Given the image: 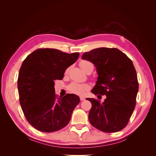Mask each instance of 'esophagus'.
<instances>
[{
    "instance_id": "obj_1",
    "label": "esophagus",
    "mask_w": 156,
    "mask_h": 156,
    "mask_svg": "<svg viewBox=\"0 0 156 156\" xmlns=\"http://www.w3.org/2000/svg\"><path fill=\"white\" fill-rule=\"evenodd\" d=\"M80 100H81V101H84V100H85V98H84V97H80Z\"/></svg>"
}]
</instances>
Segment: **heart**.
Listing matches in <instances>:
<instances>
[{"label":"heart","instance_id":"1","mask_svg":"<svg viewBox=\"0 0 156 156\" xmlns=\"http://www.w3.org/2000/svg\"><path fill=\"white\" fill-rule=\"evenodd\" d=\"M80 67L84 71V72L89 68H94L93 64L87 60H83L79 64ZM68 69L66 70V73H67ZM90 88V86L88 84H79L77 83H73L68 87L69 91L73 94H77L79 96H83L88 91Z\"/></svg>","mask_w":156,"mask_h":156}]
</instances>
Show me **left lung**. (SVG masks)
<instances>
[{
    "label": "left lung",
    "instance_id": "1",
    "mask_svg": "<svg viewBox=\"0 0 156 156\" xmlns=\"http://www.w3.org/2000/svg\"><path fill=\"white\" fill-rule=\"evenodd\" d=\"M82 59L93 63L98 75L91 92L98 96H106L103 103L87 98L92 103L88 115L90 123L106 133L122 130L133 114L139 90L133 62L116 48L94 49L84 53Z\"/></svg>",
    "mask_w": 156,
    "mask_h": 156
}]
</instances>
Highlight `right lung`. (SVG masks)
Returning <instances> with one entry per match:
<instances>
[{
    "label": "right lung",
    "mask_w": 156,
    "mask_h": 156,
    "mask_svg": "<svg viewBox=\"0 0 156 156\" xmlns=\"http://www.w3.org/2000/svg\"><path fill=\"white\" fill-rule=\"evenodd\" d=\"M79 56V53L68 54L55 49H38L23 61L17 80L20 102L26 119L35 129L51 133L69 123L80 102L79 97L67 94L58 98L54 81L62 80L66 69Z\"/></svg>",
    "instance_id": "add662e5"
}]
</instances>
